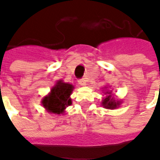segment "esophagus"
I'll list each match as a JSON object with an SVG mask.
<instances>
[{"label":"esophagus","mask_w":160,"mask_h":160,"mask_svg":"<svg viewBox=\"0 0 160 160\" xmlns=\"http://www.w3.org/2000/svg\"><path fill=\"white\" fill-rule=\"evenodd\" d=\"M78 84H80L81 86H85L86 85V79L85 78H82V79H79L78 81Z\"/></svg>","instance_id":"34e87169"}]
</instances>
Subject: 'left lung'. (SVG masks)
<instances>
[{"label": "left lung", "mask_w": 160, "mask_h": 160, "mask_svg": "<svg viewBox=\"0 0 160 160\" xmlns=\"http://www.w3.org/2000/svg\"><path fill=\"white\" fill-rule=\"evenodd\" d=\"M106 88H107L106 87ZM105 94H107V97L102 100V106L104 107V108H107V109H116L117 107H120L121 102L120 101H116L114 98L112 97V91H107Z\"/></svg>", "instance_id": "left-lung-1"}]
</instances>
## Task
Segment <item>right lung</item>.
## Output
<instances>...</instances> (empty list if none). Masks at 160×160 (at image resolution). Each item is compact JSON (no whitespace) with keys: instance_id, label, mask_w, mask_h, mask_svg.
<instances>
[{"instance_id":"obj_1","label":"right lung","mask_w":160,"mask_h":160,"mask_svg":"<svg viewBox=\"0 0 160 160\" xmlns=\"http://www.w3.org/2000/svg\"><path fill=\"white\" fill-rule=\"evenodd\" d=\"M74 87L72 84L59 80L51 88L50 92L42 100V105L48 112L52 114H63L66 107L72 104L70 95Z\"/></svg>"}]
</instances>
